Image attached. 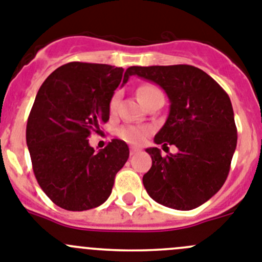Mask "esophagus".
Returning a JSON list of instances; mask_svg holds the SVG:
<instances>
[{"instance_id": "34e87169", "label": "esophagus", "mask_w": 262, "mask_h": 262, "mask_svg": "<svg viewBox=\"0 0 262 262\" xmlns=\"http://www.w3.org/2000/svg\"><path fill=\"white\" fill-rule=\"evenodd\" d=\"M140 151V148H137V147H130V155H134L137 154V152Z\"/></svg>"}]
</instances>
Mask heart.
<instances>
[{
	"mask_svg": "<svg viewBox=\"0 0 262 262\" xmlns=\"http://www.w3.org/2000/svg\"><path fill=\"white\" fill-rule=\"evenodd\" d=\"M160 95H163V93H162V90L154 83H143L137 89V96H138V99H140L143 104H146L148 100H151L155 96ZM119 100L120 93L116 91L110 100V111L112 114L116 111L117 105H119ZM117 133H119V136L121 137V138H124V140L128 141V142L134 143V145H140V143H142L143 141L150 136L151 128L146 125H132V124H128V125L121 126Z\"/></svg>",
	"mask_w": 262,
	"mask_h": 262,
	"instance_id": "heart-1",
	"label": "heart"
}]
</instances>
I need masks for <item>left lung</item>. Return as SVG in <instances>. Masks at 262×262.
Instances as JSON below:
<instances>
[{
	"label": "left lung",
	"instance_id": "left-lung-1",
	"mask_svg": "<svg viewBox=\"0 0 262 262\" xmlns=\"http://www.w3.org/2000/svg\"><path fill=\"white\" fill-rule=\"evenodd\" d=\"M126 73L159 84L171 103L154 141L175 145L179 152L162 157L158 147L146 148L152 159L142 179L148 195L178 210L199 207L222 188L236 148L237 130L227 93L192 65L130 67Z\"/></svg>",
	"mask_w": 262,
	"mask_h": 262
}]
</instances>
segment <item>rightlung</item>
<instances>
[{"mask_svg": "<svg viewBox=\"0 0 262 262\" xmlns=\"http://www.w3.org/2000/svg\"><path fill=\"white\" fill-rule=\"evenodd\" d=\"M128 73L105 63H65L37 91L26 128L32 169L53 204L70 211L102 205L129 158L124 141L95 152L91 133L110 120V100Z\"/></svg>", "mask_w": 262, "mask_h": 262, "instance_id": "1", "label": "right lung"}]
</instances>
